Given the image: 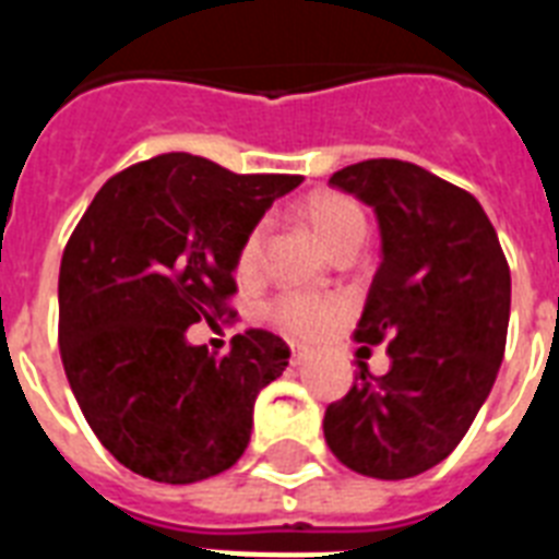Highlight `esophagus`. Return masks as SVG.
Segmentation results:
<instances>
[{
	"mask_svg": "<svg viewBox=\"0 0 559 559\" xmlns=\"http://www.w3.org/2000/svg\"><path fill=\"white\" fill-rule=\"evenodd\" d=\"M289 350H293V366H298L301 359H307V354H310V348L307 345H301V342H289Z\"/></svg>",
	"mask_w": 559,
	"mask_h": 559,
	"instance_id": "esophagus-1",
	"label": "esophagus"
}]
</instances>
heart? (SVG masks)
Wrapping results in <instances>:
<instances>
[{
	"mask_svg": "<svg viewBox=\"0 0 559 559\" xmlns=\"http://www.w3.org/2000/svg\"><path fill=\"white\" fill-rule=\"evenodd\" d=\"M305 219L322 240V246L331 254L342 252L345 246L362 243L366 240V214L357 202L336 191H316L305 200ZM263 237H266V223H254L240 240L237 249V272L240 275H254L261 266ZM266 319L278 324L281 331L298 340H310L322 333L328 324L336 319L340 305L333 298L310 296V293H278L266 305Z\"/></svg>",
	"mask_w": 559,
	"mask_h": 559,
	"instance_id": "1",
	"label": "heart"
}]
</instances>
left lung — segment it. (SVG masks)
I'll return each mask as SVG.
<instances>
[{
    "label": "left lung",
    "mask_w": 559,
    "mask_h": 559,
    "mask_svg": "<svg viewBox=\"0 0 559 559\" xmlns=\"http://www.w3.org/2000/svg\"><path fill=\"white\" fill-rule=\"evenodd\" d=\"M331 186L371 205L382 261L354 340L389 342L391 368L324 412V441L354 473L412 478L441 464L476 420L502 366L511 270L473 193L400 159L336 170Z\"/></svg>",
    "instance_id": "obj_1"
}]
</instances>
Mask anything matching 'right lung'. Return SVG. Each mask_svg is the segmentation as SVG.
I'll list each match as a JSON object with an SVG mask.
<instances>
[{"label": "right lung", "mask_w": 559, "mask_h": 559, "mask_svg": "<svg viewBox=\"0 0 559 559\" xmlns=\"http://www.w3.org/2000/svg\"><path fill=\"white\" fill-rule=\"evenodd\" d=\"M298 182L162 153L107 179L74 226L57 284L60 357L86 424L127 469L193 485L243 455L287 342L252 328L214 357L186 331L235 319L240 240Z\"/></svg>", "instance_id": "add662e5"}]
</instances>
